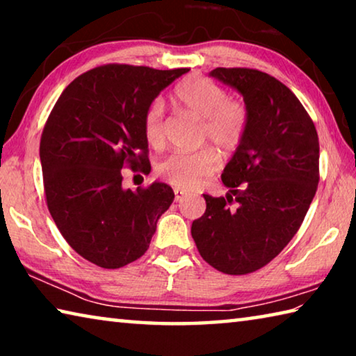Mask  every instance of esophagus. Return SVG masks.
I'll return each mask as SVG.
<instances>
[{
  "mask_svg": "<svg viewBox=\"0 0 356 356\" xmlns=\"http://www.w3.org/2000/svg\"><path fill=\"white\" fill-rule=\"evenodd\" d=\"M186 195H188V193H186L185 190L174 188V196H176V201H182Z\"/></svg>",
  "mask_w": 356,
  "mask_h": 356,
  "instance_id": "1",
  "label": "esophagus"
}]
</instances>
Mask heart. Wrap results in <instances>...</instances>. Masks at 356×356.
<instances>
[{"label": "heart", "instance_id": "b5f03b06", "mask_svg": "<svg viewBox=\"0 0 356 356\" xmlns=\"http://www.w3.org/2000/svg\"><path fill=\"white\" fill-rule=\"evenodd\" d=\"M171 99L180 108L201 118V141H210L222 152H234L246 135L250 111L242 100L227 97L225 88L201 75H190L177 83ZM144 138L150 147L165 144L163 104L154 100L143 116ZM218 154L212 147L196 152L172 154L156 165V174L176 188L193 190L215 172Z\"/></svg>", "mask_w": 356, "mask_h": 356}]
</instances>
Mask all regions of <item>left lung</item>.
I'll return each instance as SVG.
<instances>
[{
	"label": "left lung",
	"instance_id": "8db88e82",
	"mask_svg": "<svg viewBox=\"0 0 356 356\" xmlns=\"http://www.w3.org/2000/svg\"><path fill=\"white\" fill-rule=\"evenodd\" d=\"M210 76L243 95L250 124L221 174L229 193L204 195L191 237L218 272L246 275L284 250L303 222L318 184V136L305 106L265 72L216 67Z\"/></svg>",
	"mask_w": 356,
	"mask_h": 356
}]
</instances>
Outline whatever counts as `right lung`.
Returning <instances> with one entry per match:
<instances>
[{
	"label": "right lung",
	"mask_w": 356,
	"mask_h": 356,
	"mask_svg": "<svg viewBox=\"0 0 356 356\" xmlns=\"http://www.w3.org/2000/svg\"><path fill=\"white\" fill-rule=\"evenodd\" d=\"M186 72L100 65L76 76L47 119L40 163L48 210L65 242L102 268L140 259L174 201L161 182L125 190L122 170L149 174L143 116Z\"/></svg>",
	"instance_id": "add662e5"
}]
</instances>
